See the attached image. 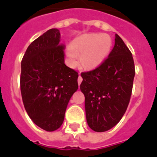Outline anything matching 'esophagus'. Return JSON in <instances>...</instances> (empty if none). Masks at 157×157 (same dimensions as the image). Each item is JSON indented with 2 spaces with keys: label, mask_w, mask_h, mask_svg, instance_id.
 I'll return each instance as SVG.
<instances>
[{
  "label": "esophagus",
  "mask_w": 157,
  "mask_h": 157,
  "mask_svg": "<svg viewBox=\"0 0 157 157\" xmlns=\"http://www.w3.org/2000/svg\"><path fill=\"white\" fill-rule=\"evenodd\" d=\"M82 82V78L81 77V75H78V85L81 84V82Z\"/></svg>",
  "instance_id": "34e87169"
}]
</instances>
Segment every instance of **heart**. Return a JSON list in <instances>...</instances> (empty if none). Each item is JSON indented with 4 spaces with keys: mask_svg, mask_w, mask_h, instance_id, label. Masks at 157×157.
I'll return each mask as SVG.
<instances>
[{
    "mask_svg": "<svg viewBox=\"0 0 157 157\" xmlns=\"http://www.w3.org/2000/svg\"><path fill=\"white\" fill-rule=\"evenodd\" d=\"M109 35L88 34L75 40L67 50L69 63L71 66L77 63L78 55H81V62L87 68L98 67L109 55L112 47Z\"/></svg>",
    "mask_w": 157,
    "mask_h": 157,
    "instance_id": "obj_1",
    "label": "heart"
}]
</instances>
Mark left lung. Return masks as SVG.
Instances as JSON below:
<instances>
[{"label": "left lung", "instance_id": "8db88e82", "mask_svg": "<svg viewBox=\"0 0 157 157\" xmlns=\"http://www.w3.org/2000/svg\"><path fill=\"white\" fill-rule=\"evenodd\" d=\"M134 75L132 53L116 34L109 56L95 69L81 73L80 90L85 96L87 123L93 130L107 131L120 121L130 102Z\"/></svg>", "mask_w": 157, "mask_h": 157}]
</instances>
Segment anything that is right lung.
<instances>
[{
  "label": "right lung",
  "instance_id": "obj_1",
  "mask_svg": "<svg viewBox=\"0 0 157 157\" xmlns=\"http://www.w3.org/2000/svg\"><path fill=\"white\" fill-rule=\"evenodd\" d=\"M58 29H50L27 48L21 62L20 90L31 120L46 131L60 127L67 106L78 88L76 71L64 63Z\"/></svg>",
  "mask_w": 157,
  "mask_h": 157
}]
</instances>
